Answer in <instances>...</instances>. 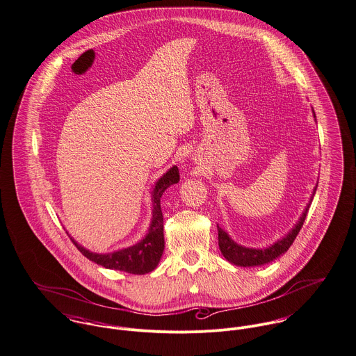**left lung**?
Segmentation results:
<instances>
[{
    "mask_svg": "<svg viewBox=\"0 0 356 356\" xmlns=\"http://www.w3.org/2000/svg\"><path fill=\"white\" fill-rule=\"evenodd\" d=\"M316 193V188L314 191V194ZM311 205V204H309ZM309 205L307 207L305 212L302 213V218L300 219V222L297 223V226L280 241L275 243L272 247L269 248H265V250H254V248H245V247H241L238 245L237 243H234L229 236L227 233L220 229L218 226V240H219V248H220V252L223 254V257L233 265H237V266H259V265H265L273 259H276L277 257H280L282 254H284L290 247L291 244L294 243V240L297 238L304 222H305V218H307V213L309 211Z\"/></svg>",
    "mask_w": 356,
    "mask_h": 356,
    "instance_id": "8db88e82",
    "label": "left lung"
}]
</instances>
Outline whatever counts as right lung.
<instances>
[{"mask_svg":"<svg viewBox=\"0 0 356 356\" xmlns=\"http://www.w3.org/2000/svg\"><path fill=\"white\" fill-rule=\"evenodd\" d=\"M179 180V169L177 166H173L156 181L155 188L152 191V223L148 229V234L136 245L111 254H94L79 245L73 238H70L72 243L87 259L106 269L120 270L130 275H145L148 272H152L158 266L165 248L161 197L168 187L176 184Z\"/></svg>","mask_w":356,"mask_h":356,"instance_id":"right-lung-1","label":"right lung"}]
</instances>
